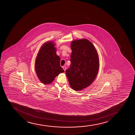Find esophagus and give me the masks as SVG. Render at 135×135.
I'll use <instances>...</instances> for the list:
<instances>
[{"label":"esophagus","mask_w":135,"mask_h":135,"mask_svg":"<svg viewBox=\"0 0 135 135\" xmlns=\"http://www.w3.org/2000/svg\"><path fill=\"white\" fill-rule=\"evenodd\" d=\"M62 68L64 70V71H65V70H66V67H62Z\"/></svg>","instance_id":"esophagus-1"}]
</instances>
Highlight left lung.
<instances>
[{
  "mask_svg": "<svg viewBox=\"0 0 135 135\" xmlns=\"http://www.w3.org/2000/svg\"><path fill=\"white\" fill-rule=\"evenodd\" d=\"M71 45V64L66 74L70 86L79 91L94 81L99 71V59L95 47L88 40H74Z\"/></svg>",
  "mask_w": 135,
  "mask_h": 135,
  "instance_id": "left-lung-1",
  "label": "left lung"
}]
</instances>
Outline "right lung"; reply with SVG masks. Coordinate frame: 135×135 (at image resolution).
Returning a JSON list of instances; mask_svg holds the SVG:
<instances>
[{"instance_id":"add662e5","label":"right lung","mask_w":135,"mask_h":135,"mask_svg":"<svg viewBox=\"0 0 135 135\" xmlns=\"http://www.w3.org/2000/svg\"><path fill=\"white\" fill-rule=\"evenodd\" d=\"M56 50L54 44L47 42L42 45L36 57V73L43 84L51 83L56 76L64 72L60 65V58L56 54Z\"/></svg>"}]
</instances>
